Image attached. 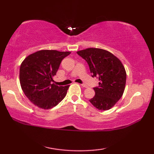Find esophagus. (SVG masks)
Returning <instances> with one entry per match:
<instances>
[{
	"mask_svg": "<svg viewBox=\"0 0 154 154\" xmlns=\"http://www.w3.org/2000/svg\"><path fill=\"white\" fill-rule=\"evenodd\" d=\"M81 85H82V86L83 87V88H88L87 85H85V84H81Z\"/></svg>",
	"mask_w": 154,
	"mask_h": 154,
	"instance_id": "34e87169",
	"label": "esophagus"
}]
</instances>
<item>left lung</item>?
<instances>
[{"mask_svg":"<svg viewBox=\"0 0 154 154\" xmlns=\"http://www.w3.org/2000/svg\"><path fill=\"white\" fill-rule=\"evenodd\" d=\"M77 53L88 62L92 76L99 80L98 86L94 88L95 96L90 102L98 110L111 109L125 90L126 72L124 65L113 54L103 49L88 48Z\"/></svg>","mask_w":154,"mask_h":154,"instance_id":"obj_1","label":"left lung"}]
</instances>
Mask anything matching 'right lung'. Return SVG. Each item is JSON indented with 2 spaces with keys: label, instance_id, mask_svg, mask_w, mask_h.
<instances>
[{
  "label": "right lung",
  "instance_id": "add662e5",
  "mask_svg": "<svg viewBox=\"0 0 154 154\" xmlns=\"http://www.w3.org/2000/svg\"><path fill=\"white\" fill-rule=\"evenodd\" d=\"M70 51L39 50L30 54L22 62L20 82L31 103L43 109L56 106L66 96L70 85L58 86L53 82L60 64Z\"/></svg>",
  "mask_w": 154,
  "mask_h": 154
}]
</instances>
